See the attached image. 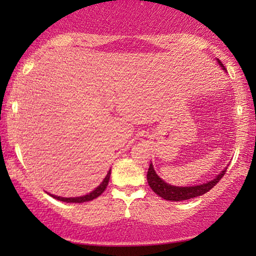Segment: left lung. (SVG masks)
<instances>
[{
  "mask_svg": "<svg viewBox=\"0 0 256 256\" xmlns=\"http://www.w3.org/2000/svg\"><path fill=\"white\" fill-rule=\"evenodd\" d=\"M218 62L222 65V70H225L222 62L218 60ZM227 168H225L222 172H220L218 176H216L214 180L208 182V183L202 184V185H196V186H174V185H170L164 182L163 180L157 176V174L154 170L152 164L150 163L148 174H146V180H148L149 186L152 188V190L162 197L166 200H171V202H180V200H188V199L198 197V196H202L206 194L211 190L212 188H214L216 184L219 183V180H222L225 174Z\"/></svg>",
  "mask_w": 256,
  "mask_h": 256,
  "instance_id": "left-lung-1",
  "label": "left lung"
}]
</instances>
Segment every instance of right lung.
Listing matches in <instances>:
<instances>
[{"label":"right lung","instance_id":"right-lung-1","mask_svg":"<svg viewBox=\"0 0 256 256\" xmlns=\"http://www.w3.org/2000/svg\"><path fill=\"white\" fill-rule=\"evenodd\" d=\"M110 170L108 171L107 176L104 177V180H102V183H101L99 186H98L96 190L90 192V194H86V196H82V197H76V198H64V197H57V196H54V194H50L51 197H54L56 199H58V200L60 202H90V200H93V199H96L99 197V196L102 194V192L106 190L107 185H108V182H110Z\"/></svg>","mask_w":256,"mask_h":256}]
</instances>
